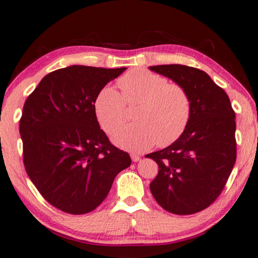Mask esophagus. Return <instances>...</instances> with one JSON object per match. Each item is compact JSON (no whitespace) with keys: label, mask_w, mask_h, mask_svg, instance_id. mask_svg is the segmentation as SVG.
Masks as SVG:
<instances>
[{"label":"esophagus","mask_w":258,"mask_h":258,"mask_svg":"<svg viewBox=\"0 0 258 258\" xmlns=\"http://www.w3.org/2000/svg\"><path fill=\"white\" fill-rule=\"evenodd\" d=\"M131 158H132V161L133 162H138V161L141 160V157H140L139 154H135V153L131 154Z\"/></svg>","instance_id":"34e87169"}]
</instances>
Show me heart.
I'll return each instance as SVG.
<instances>
[{
    "mask_svg": "<svg viewBox=\"0 0 258 258\" xmlns=\"http://www.w3.org/2000/svg\"><path fill=\"white\" fill-rule=\"evenodd\" d=\"M121 93L113 87H105L98 93L95 109L101 128L110 133L124 120L126 103L141 104L134 120L114 131L111 141L124 150L144 152L157 143L167 147L184 133L191 105L182 87L169 83L159 74L134 70L118 80Z\"/></svg>",
    "mask_w": 258,
    "mask_h": 258,
    "instance_id": "1",
    "label": "heart"
}]
</instances>
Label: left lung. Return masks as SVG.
<instances>
[{
	"label": "left lung",
	"mask_w": 258,
	"mask_h": 258,
	"mask_svg": "<svg viewBox=\"0 0 258 258\" xmlns=\"http://www.w3.org/2000/svg\"><path fill=\"white\" fill-rule=\"evenodd\" d=\"M149 69L184 88L191 105L184 133L169 147L145 156L159 166L150 190L168 212H200L217 200L235 166V111L223 89L202 70L179 64Z\"/></svg>",
	"instance_id": "obj_1"
}]
</instances>
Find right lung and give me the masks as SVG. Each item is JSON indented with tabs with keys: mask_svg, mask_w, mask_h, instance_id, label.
Masks as SVG:
<instances>
[{
	"mask_svg": "<svg viewBox=\"0 0 258 258\" xmlns=\"http://www.w3.org/2000/svg\"><path fill=\"white\" fill-rule=\"evenodd\" d=\"M126 68L71 65L45 76L27 98L20 119L23 163L48 203L86 214L108 195L115 177L131 166L97 120L95 102Z\"/></svg>",
	"mask_w": 258,
	"mask_h": 258,
	"instance_id": "obj_1",
	"label": "right lung"
}]
</instances>
